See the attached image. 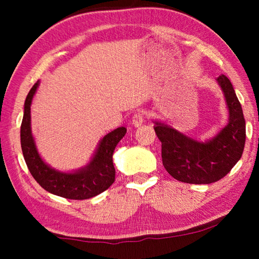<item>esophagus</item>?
Instances as JSON below:
<instances>
[{
  "label": "esophagus",
  "instance_id": "34e87169",
  "mask_svg": "<svg viewBox=\"0 0 259 259\" xmlns=\"http://www.w3.org/2000/svg\"><path fill=\"white\" fill-rule=\"evenodd\" d=\"M144 121H145V115H144V113L137 112L134 114L133 120H131V124L134 126H140L144 123Z\"/></svg>",
  "mask_w": 259,
  "mask_h": 259
}]
</instances>
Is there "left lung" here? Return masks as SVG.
I'll use <instances>...</instances> for the list:
<instances>
[{"instance_id": "1", "label": "left lung", "mask_w": 259, "mask_h": 259, "mask_svg": "<svg viewBox=\"0 0 259 259\" xmlns=\"http://www.w3.org/2000/svg\"><path fill=\"white\" fill-rule=\"evenodd\" d=\"M229 109V122L207 142L182 134L164 122L154 121L162 144V163L171 176L187 184H211L225 177L242 156L245 121L234 88L225 75L217 77Z\"/></svg>"}]
</instances>
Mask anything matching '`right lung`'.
<instances>
[{"label": "right lung", "instance_id": "right-lung-1", "mask_svg": "<svg viewBox=\"0 0 259 259\" xmlns=\"http://www.w3.org/2000/svg\"><path fill=\"white\" fill-rule=\"evenodd\" d=\"M40 81L29 90L24 105V117L20 126V143L27 168L35 181L52 194L65 199L85 200L100 194L115 181L113 153L126 129L120 126L100 139L89 163L71 172L59 171L47 164L37 151L30 126V105Z\"/></svg>", "mask_w": 259, "mask_h": 259}]
</instances>
